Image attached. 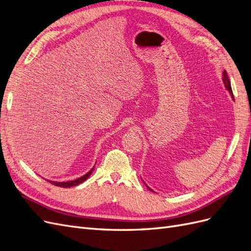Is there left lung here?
<instances>
[{
    "label": "left lung",
    "mask_w": 251,
    "mask_h": 251,
    "mask_svg": "<svg viewBox=\"0 0 251 251\" xmlns=\"http://www.w3.org/2000/svg\"><path fill=\"white\" fill-rule=\"evenodd\" d=\"M223 82H224V85H225V88L228 90V92L230 93V95H231V97L233 98V95H232V90H231V86H230V80H229V78H228V75H227V73H226V71H224L223 72ZM146 184V183H144ZM147 185V184H146ZM147 187L150 189V191H151V189L147 185ZM151 192H154V191H151Z\"/></svg>",
    "instance_id": "left-lung-1"
}]
</instances>
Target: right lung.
Instances as JSON below:
<instances>
[{
    "label": "right lung",
    "mask_w": 251,
    "mask_h": 251,
    "mask_svg": "<svg viewBox=\"0 0 251 251\" xmlns=\"http://www.w3.org/2000/svg\"><path fill=\"white\" fill-rule=\"evenodd\" d=\"M93 170H94V168L91 169L86 175H83V176H81L80 178H77L75 180H71V181H66V182H55V181H50V180H47V181H49L50 183H52L53 185H56V186H59V187H71V186L78 185V184L82 183L83 181H86L90 177V175L92 174Z\"/></svg>",
    "instance_id": "obj_1"
}]
</instances>
